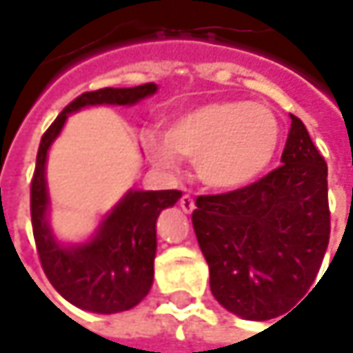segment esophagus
I'll use <instances>...</instances> for the list:
<instances>
[{
	"instance_id": "34e87169",
	"label": "esophagus",
	"mask_w": 353,
	"mask_h": 353,
	"mask_svg": "<svg viewBox=\"0 0 353 353\" xmlns=\"http://www.w3.org/2000/svg\"><path fill=\"white\" fill-rule=\"evenodd\" d=\"M179 205H181V209H183L185 213H192L193 209H195V201H193L192 195H183V197L179 199Z\"/></svg>"
}]
</instances>
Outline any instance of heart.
<instances>
[{"mask_svg":"<svg viewBox=\"0 0 353 353\" xmlns=\"http://www.w3.org/2000/svg\"><path fill=\"white\" fill-rule=\"evenodd\" d=\"M279 122L263 104L247 100H213L176 116L165 140L152 152L163 168L179 160L197 161L201 181L219 192L251 185L272 160L279 146Z\"/></svg>","mask_w":353,"mask_h":353,"instance_id":"obj_1","label":"heart"}]
</instances>
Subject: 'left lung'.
I'll return each mask as SVG.
<instances>
[{
    "instance_id": "left-lung-1",
    "label": "left lung",
    "mask_w": 353,
    "mask_h": 353,
    "mask_svg": "<svg viewBox=\"0 0 353 353\" xmlns=\"http://www.w3.org/2000/svg\"><path fill=\"white\" fill-rule=\"evenodd\" d=\"M281 161L247 188L195 199L211 292L245 320H270L296 304L328 249V165L299 116L290 114Z\"/></svg>"
}]
</instances>
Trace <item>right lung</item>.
<instances>
[{"instance_id": "right-lung-1", "label": "right lung", "mask_w": 353, "mask_h": 353, "mask_svg": "<svg viewBox=\"0 0 353 353\" xmlns=\"http://www.w3.org/2000/svg\"><path fill=\"white\" fill-rule=\"evenodd\" d=\"M156 90L158 86L154 83H146L134 88H100L83 92L54 118L39 144L35 174L31 179V225L39 261L54 290L70 304L88 312H124L134 308L150 292L154 283L156 219L161 209L176 203L181 192H128L88 243L65 247L54 241L47 223V150L70 112L94 104H136Z\"/></svg>"}]
</instances>
